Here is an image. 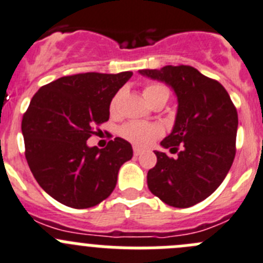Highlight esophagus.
<instances>
[{
    "mask_svg": "<svg viewBox=\"0 0 263 263\" xmlns=\"http://www.w3.org/2000/svg\"><path fill=\"white\" fill-rule=\"evenodd\" d=\"M141 153H143V151H141V149L140 148H137V146H135L134 148V154L136 157H139V156H141Z\"/></svg>",
    "mask_w": 263,
    "mask_h": 263,
    "instance_id": "34e87169",
    "label": "esophagus"
}]
</instances>
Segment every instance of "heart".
<instances>
[{
	"label": "heart",
	"instance_id": "obj_1",
	"mask_svg": "<svg viewBox=\"0 0 263 263\" xmlns=\"http://www.w3.org/2000/svg\"><path fill=\"white\" fill-rule=\"evenodd\" d=\"M120 96H122V93L118 92L112 97L111 102H110V112L112 115L117 114L118 109H119ZM144 97L146 98V101L151 105L158 101V100H166L167 101L168 89L163 84L152 83V84H148L144 88ZM119 134L123 139H126L127 141L132 143L134 145L148 146L161 135V128L156 124L132 120V122H127V123L120 127Z\"/></svg>",
	"mask_w": 263,
	"mask_h": 263
}]
</instances>
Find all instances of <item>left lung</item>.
Instances as JSON below:
<instances>
[{"mask_svg": "<svg viewBox=\"0 0 263 263\" xmlns=\"http://www.w3.org/2000/svg\"><path fill=\"white\" fill-rule=\"evenodd\" d=\"M139 73L167 84L178 98L173 131L161 146L180 152L174 159L154 151L157 165L148 171V188L167 205L190 208L209 197L231 168L239 124L236 107L220 83L191 66Z\"/></svg>", "mask_w": 263, "mask_h": 263, "instance_id": "obj_1", "label": "left lung"}]
</instances>
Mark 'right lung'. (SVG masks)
<instances>
[{
	"label": "right lung",
	"instance_id": "obj_1",
	"mask_svg": "<svg viewBox=\"0 0 263 263\" xmlns=\"http://www.w3.org/2000/svg\"><path fill=\"white\" fill-rule=\"evenodd\" d=\"M132 76L85 72L63 76L32 97L22 120L26 159L49 196L75 209H87L109 197L118 173L134 151L120 137L106 148L88 146L92 127L109 120L110 102Z\"/></svg>",
	"mask_w": 263,
	"mask_h": 263
}]
</instances>
